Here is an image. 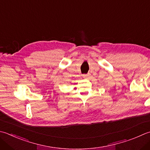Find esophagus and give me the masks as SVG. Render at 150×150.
I'll return each mask as SVG.
<instances>
[{
    "instance_id": "1",
    "label": "esophagus",
    "mask_w": 150,
    "mask_h": 150,
    "mask_svg": "<svg viewBox=\"0 0 150 150\" xmlns=\"http://www.w3.org/2000/svg\"><path fill=\"white\" fill-rule=\"evenodd\" d=\"M90 73H88L87 74H84L83 75V77H84V78H88L90 77Z\"/></svg>"
}]
</instances>
